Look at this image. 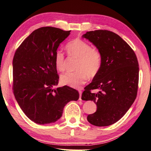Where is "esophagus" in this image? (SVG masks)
I'll return each instance as SVG.
<instances>
[{
	"mask_svg": "<svg viewBox=\"0 0 151 151\" xmlns=\"http://www.w3.org/2000/svg\"><path fill=\"white\" fill-rule=\"evenodd\" d=\"M79 100H81V94H82V91L81 90L79 91Z\"/></svg>",
	"mask_w": 151,
	"mask_h": 151,
	"instance_id": "34e87169",
	"label": "esophagus"
}]
</instances>
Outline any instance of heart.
<instances>
[{
	"label": "heart",
	"mask_w": 151,
	"mask_h": 151,
	"mask_svg": "<svg viewBox=\"0 0 151 151\" xmlns=\"http://www.w3.org/2000/svg\"><path fill=\"white\" fill-rule=\"evenodd\" d=\"M66 48L70 55L79 58L76 72H68L60 77L63 84L73 88H78L84 84L88 77L96 76L101 66V55L96 49L92 48L90 44L79 38L68 43ZM55 64L60 72L65 70L64 55L57 51L54 57Z\"/></svg>",
	"instance_id": "heart-1"
}]
</instances>
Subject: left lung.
Wrapping results in <instances>:
<instances>
[{
    "mask_svg": "<svg viewBox=\"0 0 151 151\" xmlns=\"http://www.w3.org/2000/svg\"><path fill=\"white\" fill-rule=\"evenodd\" d=\"M82 38L96 46L101 55V66L81 99L96 104V111L87 121L96 127H107L121 119L137 96L139 64L134 50L118 35L107 30L87 32ZM98 89L96 93L91 90Z\"/></svg>",
    "mask_w": 151,
    "mask_h": 151,
    "instance_id": "8db88e82",
    "label": "left lung"
}]
</instances>
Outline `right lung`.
<instances>
[{"mask_svg":"<svg viewBox=\"0 0 151 151\" xmlns=\"http://www.w3.org/2000/svg\"><path fill=\"white\" fill-rule=\"evenodd\" d=\"M70 33L55 27H41L21 43L14 56V94L23 113L37 124L56 122L66 104L79 99V92L68 86L53 88L59 79L55 54Z\"/></svg>","mask_w":151,"mask_h":151,"instance_id":"add662e5","label":"right lung"}]
</instances>
